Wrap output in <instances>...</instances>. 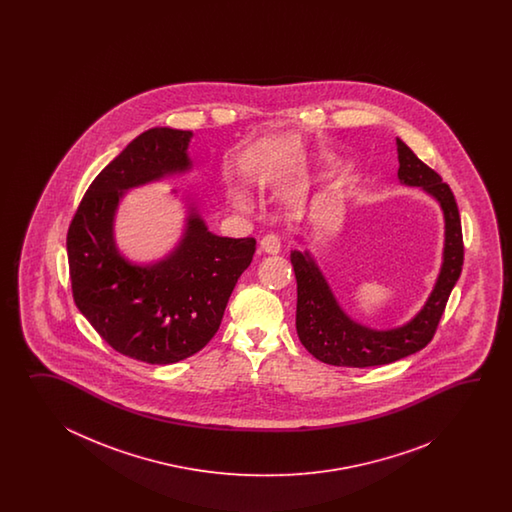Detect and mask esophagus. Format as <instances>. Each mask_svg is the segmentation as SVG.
<instances>
[{
    "mask_svg": "<svg viewBox=\"0 0 512 512\" xmlns=\"http://www.w3.org/2000/svg\"><path fill=\"white\" fill-rule=\"evenodd\" d=\"M260 247L261 251L267 252V254H278L282 249V241L276 234H267L261 238Z\"/></svg>",
    "mask_w": 512,
    "mask_h": 512,
    "instance_id": "esophagus-1",
    "label": "esophagus"
}]
</instances>
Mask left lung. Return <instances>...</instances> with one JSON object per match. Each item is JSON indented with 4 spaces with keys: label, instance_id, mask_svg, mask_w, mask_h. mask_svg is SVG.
I'll list each match as a JSON object with an SVG mask.
<instances>
[{
    "label": "left lung",
    "instance_id": "left-lung-1",
    "mask_svg": "<svg viewBox=\"0 0 512 512\" xmlns=\"http://www.w3.org/2000/svg\"><path fill=\"white\" fill-rule=\"evenodd\" d=\"M397 152L399 179L406 185L423 186L443 208L446 240L441 274L425 307L410 324L390 331H375L355 324L342 313L315 261L302 252H291L298 285V338L315 359L331 366L370 368L390 364L421 351L434 338L441 316L445 313L448 296L463 269L465 247L461 218L450 186L443 183L441 175L423 163L401 139H397Z\"/></svg>",
    "mask_w": 512,
    "mask_h": 512
}]
</instances>
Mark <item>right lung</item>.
<instances>
[{"label": "right lung", "mask_w": 512, "mask_h": 512, "mask_svg": "<svg viewBox=\"0 0 512 512\" xmlns=\"http://www.w3.org/2000/svg\"><path fill=\"white\" fill-rule=\"evenodd\" d=\"M192 131L153 128L95 177L67 230L71 291L111 348L148 364L192 357L218 333L254 238H221L192 214L181 245L153 267L130 265L113 243V216L131 186L183 172Z\"/></svg>", "instance_id": "obj_1"}]
</instances>
